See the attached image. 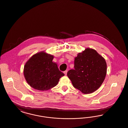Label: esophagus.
<instances>
[{
    "mask_svg": "<svg viewBox=\"0 0 128 128\" xmlns=\"http://www.w3.org/2000/svg\"><path fill=\"white\" fill-rule=\"evenodd\" d=\"M67 72H68V70H65V71H64V73L65 74V75H67Z\"/></svg>",
    "mask_w": 128,
    "mask_h": 128,
    "instance_id": "obj_1",
    "label": "esophagus"
}]
</instances>
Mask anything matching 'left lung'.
Segmentation results:
<instances>
[{
	"label": "left lung",
	"instance_id": "8db88e82",
	"mask_svg": "<svg viewBox=\"0 0 128 128\" xmlns=\"http://www.w3.org/2000/svg\"><path fill=\"white\" fill-rule=\"evenodd\" d=\"M74 67V70L68 72L67 76L74 87L84 94L96 91L106 76V61L94 49L86 48L78 53L75 58Z\"/></svg>",
	"mask_w": 128,
	"mask_h": 128
}]
</instances>
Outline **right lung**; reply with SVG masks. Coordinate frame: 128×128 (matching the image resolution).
Here are the masks:
<instances>
[{"mask_svg": "<svg viewBox=\"0 0 128 128\" xmlns=\"http://www.w3.org/2000/svg\"><path fill=\"white\" fill-rule=\"evenodd\" d=\"M53 55L44 51L37 53L26 62L24 74L30 87L39 91H46L58 84L60 79L64 76L56 63L52 60Z\"/></svg>", "mask_w": 128, "mask_h": 128, "instance_id": "right-lung-1", "label": "right lung"}]
</instances>
